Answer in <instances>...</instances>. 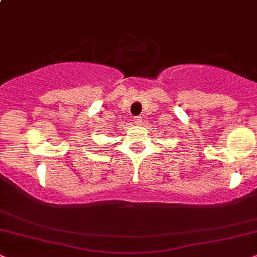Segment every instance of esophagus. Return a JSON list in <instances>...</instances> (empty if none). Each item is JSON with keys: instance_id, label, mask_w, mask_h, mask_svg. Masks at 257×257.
I'll use <instances>...</instances> for the list:
<instances>
[{"instance_id": "1", "label": "esophagus", "mask_w": 257, "mask_h": 257, "mask_svg": "<svg viewBox=\"0 0 257 257\" xmlns=\"http://www.w3.org/2000/svg\"><path fill=\"white\" fill-rule=\"evenodd\" d=\"M134 123H135V124H138V125H141L142 124V117H141V116H136V117H134Z\"/></svg>"}]
</instances>
